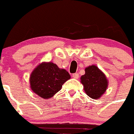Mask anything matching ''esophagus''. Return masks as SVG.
Returning <instances> with one entry per match:
<instances>
[{"label":"esophagus","instance_id":"34e87169","mask_svg":"<svg viewBox=\"0 0 134 134\" xmlns=\"http://www.w3.org/2000/svg\"><path fill=\"white\" fill-rule=\"evenodd\" d=\"M72 77L74 79H79V75L78 73H74V74H72Z\"/></svg>","mask_w":134,"mask_h":134}]
</instances>
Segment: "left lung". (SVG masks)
<instances>
[{
  "label": "left lung",
  "mask_w": 134,
  "mask_h": 134,
  "mask_svg": "<svg viewBox=\"0 0 134 134\" xmlns=\"http://www.w3.org/2000/svg\"><path fill=\"white\" fill-rule=\"evenodd\" d=\"M85 71V74L81 77L85 92L92 99L100 98L108 87V82L106 76L95 65L87 67Z\"/></svg>",
  "instance_id": "left-lung-1"
}]
</instances>
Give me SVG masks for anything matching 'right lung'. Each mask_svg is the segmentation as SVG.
I'll list each match as a JSON object with an SVG mask.
<instances>
[{
	"label": "right lung",
	"mask_w": 134,
	"mask_h": 134,
	"mask_svg": "<svg viewBox=\"0 0 134 134\" xmlns=\"http://www.w3.org/2000/svg\"><path fill=\"white\" fill-rule=\"evenodd\" d=\"M70 79L65 69L52 62H43L35 68L30 76V88L41 98L49 99L62 89V85Z\"/></svg>",
	"instance_id": "obj_1"
}]
</instances>
